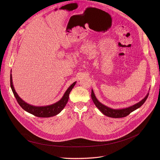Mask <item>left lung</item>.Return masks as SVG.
<instances>
[{
	"instance_id": "1",
	"label": "left lung",
	"mask_w": 160,
	"mask_h": 160,
	"mask_svg": "<svg viewBox=\"0 0 160 160\" xmlns=\"http://www.w3.org/2000/svg\"><path fill=\"white\" fill-rule=\"evenodd\" d=\"M148 93L147 95L139 102L129 107L128 108H121V109H114L110 107H108L103 104H102L101 102H100L97 98H96L95 93L92 89L91 97L92 99L93 102L94 103L95 105L97 107V108L103 113L105 114L107 116L111 117V118H123L125 117L128 115L130 114L131 112H134V110H137L138 108H140L146 101L147 98H148Z\"/></svg>"
}]
</instances>
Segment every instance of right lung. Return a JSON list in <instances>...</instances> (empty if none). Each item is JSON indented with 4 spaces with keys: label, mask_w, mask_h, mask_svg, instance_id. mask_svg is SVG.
Listing matches in <instances>:
<instances>
[{
    "label": "right lung",
    "mask_w": 160,
    "mask_h": 160,
    "mask_svg": "<svg viewBox=\"0 0 160 160\" xmlns=\"http://www.w3.org/2000/svg\"><path fill=\"white\" fill-rule=\"evenodd\" d=\"M12 72V70H11ZM76 83V81L73 82L65 92L62 98L58 101L57 102L47 106H42V107H37L31 105L30 104H28V103L25 102L18 95V93L16 92L15 88L13 87V81H12V74H10V86L12 88V92L18 103V104L21 106V107L23 108L24 110L26 112L33 114L38 117L41 118H48L52 117L53 116H55L57 114L60 113L63 109L66 106L69 99V94L71 91L72 89L74 86H75Z\"/></svg>",
    "instance_id": "add662e5"
}]
</instances>
